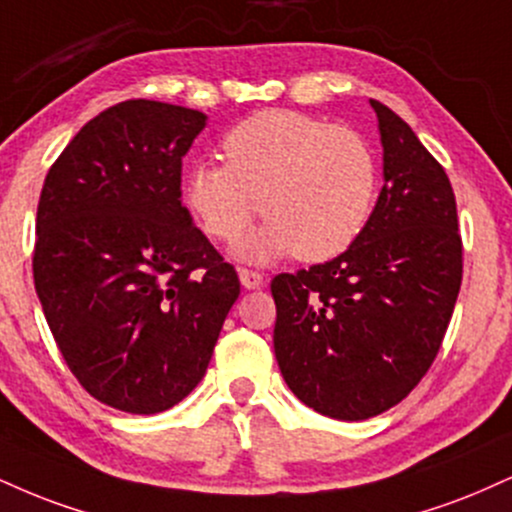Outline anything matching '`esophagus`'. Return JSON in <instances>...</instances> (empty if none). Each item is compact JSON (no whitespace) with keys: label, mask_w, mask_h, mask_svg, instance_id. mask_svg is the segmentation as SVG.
Listing matches in <instances>:
<instances>
[{"label":"esophagus","mask_w":512,"mask_h":512,"mask_svg":"<svg viewBox=\"0 0 512 512\" xmlns=\"http://www.w3.org/2000/svg\"><path fill=\"white\" fill-rule=\"evenodd\" d=\"M238 276H240V283H243V288H248V291H255V288L264 286V274L260 272H252V269H238Z\"/></svg>","instance_id":"esophagus-1"}]
</instances>
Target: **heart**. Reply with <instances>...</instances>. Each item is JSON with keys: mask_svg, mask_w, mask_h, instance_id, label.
<instances>
[{"mask_svg": "<svg viewBox=\"0 0 512 512\" xmlns=\"http://www.w3.org/2000/svg\"><path fill=\"white\" fill-rule=\"evenodd\" d=\"M221 152L226 164L188 166L183 200L219 243H236L262 209L267 224L238 248L245 260H334L372 217L379 166L353 128L267 109L233 126Z\"/></svg>", "mask_w": 512, "mask_h": 512, "instance_id": "heart-1", "label": "heart"}]
</instances>
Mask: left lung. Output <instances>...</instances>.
<instances>
[{
    "label": "left lung",
    "instance_id": "1",
    "mask_svg": "<svg viewBox=\"0 0 512 512\" xmlns=\"http://www.w3.org/2000/svg\"><path fill=\"white\" fill-rule=\"evenodd\" d=\"M384 188L365 231L334 260L279 274L274 353L307 408L357 422L398 405L432 367L460 281L463 238L443 166L386 104Z\"/></svg>",
    "mask_w": 512,
    "mask_h": 512
}]
</instances>
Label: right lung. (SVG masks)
<instances>
[{"mask_svg":"<svg viewBox=\"0 0 512 512\" xmlns=\"http://www.w3.org/2000/svg\"><path fill=\"white\" fill-rule=\"evenodd\" d=\"M197 109L126 100L76 133L38 202L35 291L78 384L109 408L155 415L205 377L240 295L181 202Z\"/></svg>","mask_w":512,"mask_h":512,"instance_id":"1","label":"right lung"}]
</instances>
